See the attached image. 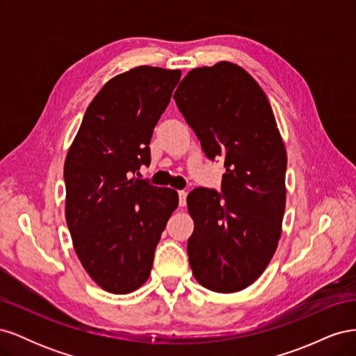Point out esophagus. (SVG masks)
<instances>
[{
  "instance_id": "1",
  "label": "esophagus",
  "mask_w": 356,
  "mask_h": 356,
  "mask_svg": "<svg viewBox=\"0 0 356 356\" xmlns=\"http://www.w3.org/2000/svg\"><path fill=\"white\" fill-rule=\"evenodd\" d=\"M178 197H179V207H186V204H187V191L179 190Z\"/></svg>"
}]
</instances>
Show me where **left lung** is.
Here are the masks:
<instances>
[{
    "label": "left lung",
    "mask_w": 356,
    "mask_h": 356,
    "mask_svg": "<svg viewBox=\"0 0 356 356\" xmlns=\"http://www.w3.org/2000/svg\"><path fill=\"white\" fill-rule=\"evenodd\" d=\"M208 159L224 157L222 195L195 188L187 252L196 281L238 293L266 270L282 233L286 149L264 90L232 62L188 71L174 93Z\"/></svg>",
    "instance_id": "8db88e82"
}]
</instances>
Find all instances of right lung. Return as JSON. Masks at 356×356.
<instances>
[{
  "label": "right lung",
  "mask_w": 356,
  "mask_h": 356,
  "mask_svg": "<svg viewBox=\"0 0 356 356\" xmlns=\"http://www.w3.org/2000/svg\"><path fill=\"white\" fill-rule=\"evenodd\" d=\"M181 79L179 70L136 67L95 96L63 166L65 218L84 270L102 289L143 286L178 193L131 175L149 165L153 131Z\"/></svg>",
  "instance_id": "add662e5"
}]
</instances>
